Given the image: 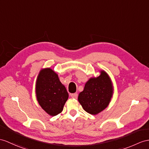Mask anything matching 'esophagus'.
<instances>
[{
  "label": "esophagus",
  "mask_w": 149,
  "mask_h": 149,
  "mask_svg": "<svg viewBox=\"0 0 149 149\" xmlns=\"http://www.w3.org/2000/svg\"><path fill=\"white\" fill-rule=\"evenodd\" d=\"M71 97L72 98H74V99H77V98H78V93H72V94H71Z\"/></svg>",
  "instance_id": "obj_1"
}]
</instances>
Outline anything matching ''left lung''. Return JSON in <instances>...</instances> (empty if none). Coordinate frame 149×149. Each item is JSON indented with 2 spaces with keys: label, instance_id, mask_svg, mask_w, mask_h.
<instances>
[{
  "label": "left lung",
  "instance_id": "left-lung-1",
  "mask_svg": "<svg viewBox=\"0 0 149 149\" xmlns=\"http://www.w3.org/2000/svg\"><path fill=\"white\" fill-rule=\"evenodd\" d=\"M112 95L111 79L105 71L97 78H90L84 90L78 95V101L86 112L91 114L99 113L106 109Z\"/></svg>",
  "mask_w": 149,
  "mask_h": 149
}]
</instances>
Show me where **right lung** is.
<instances>
[{
	"mask_svg": "<svg viewBox=\"0 0 149 149\" xmlns=\"http://www.w3.org/2000/svg\"><path fill=\"white\" fill-rule=\"evenodd\" d=\"M36 93L39 104L49 115L56 116L63 110L68 93L57 74L51 69L40 72L36 84Z\"/></svg>",
	"mask_w": 149,
	"mask_h": 149,
	"instance_id": "add662e5",
	"label": "right lung"
}]
</instances>
